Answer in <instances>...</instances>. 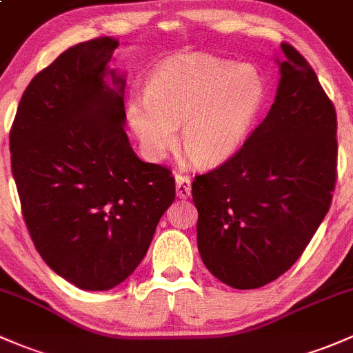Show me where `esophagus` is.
Returning a JSON list of instances; mask_svg holds the SVG:
<instances>
[{
    "mask_svg": "<svg viewBox=\"0 0 353 353\" xmlns=\"http://www.w3.org/2000/svg\"><path fill=\"white\" fill-rule=\"evenodd\" d=\"M175 187H176V197L178 199H187L192 190V181L188 176L175 175Z\"/></svg>",
    "mask_w": 353,
    "mask_h": 353,
    "instance_id": "34e87169",
    "label": "esophagus"
}]
</instances>
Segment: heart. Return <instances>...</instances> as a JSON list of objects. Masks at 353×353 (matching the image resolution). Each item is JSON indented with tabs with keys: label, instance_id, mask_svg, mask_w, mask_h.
<instances>
[{
	"label": "heart",
	"instance_id": "obj_1",
	"mask_svg": "<svg viewBox=\"0 0 353 353\" xmlns=\"http://www.w3.org/2000/svg\"><path fill=\"white\" fill-rule=\"evenodd\" d=\"M146 97L127 103V121L144 154L159 161L181 144L194 161L214 168L250 136L265 100V81L252 66L207 54L176 56L148 79Z\"/></svg>",
	"mask_w": 353,
	"mask_h": 353
}]
</instances>
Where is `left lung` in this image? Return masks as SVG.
I'll use <instances>...</instances> for the list:
<instances>
[{
    "instance_id": "left-lung-1",
    "label": "left lung",
    "mask_w": 353,
    "mask_h": 353,
    "mask_svg": "<svg viewBox=\"0 0 353 353\" xmlns=\"http://www.w3.org/2000/svg\"><path fill=\"white\" fill-rule=\"evenodd\" d=\"M281 49L267 117L232 158L192 183L203 265L241 290L296 263L328 212L336 180L335 107L310 63L289 43Z\"/></svg>"
}]
</instances>
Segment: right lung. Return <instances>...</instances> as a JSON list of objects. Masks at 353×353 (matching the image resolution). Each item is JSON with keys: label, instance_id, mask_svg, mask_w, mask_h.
<instances>
[{"label": "right lung", "instance_id": "right-lung-1", "mask_svg": "<svg viewBox=\"0 0 353 353\" xmlns=\"http://www.w3.org/2000/svg\"><path fill=\"white\" fill-rule=\"evenodd\" d=\"M117 39L76 43L30 81L10 132L12 172L35 248L64 281L108 290L141 263L175 201L168 168L137 158L110 69Z\"/></svg>", "mask_w": 353, "mask_h": 353}]
</instances>
